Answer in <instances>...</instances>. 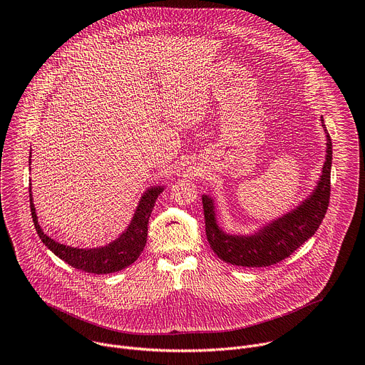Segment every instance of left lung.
Masks as SVG:
<instances>
[{
	"mask_svg": "<svg viewBox=\"0 0 365 365\" xmlns=\"http://www.w3.org/2000/svg\"><path fill=\"white\" fill-rule=\"evenodd\" d=\"M321 123L327 134V155L322 173L314 192L290 212L273 220L252 234H228L218 224L214 199L210 195H202L207 242L225 263L241 267H267L276 264L317 232L329 205L332 166V141L324 124V117H321Z\"/></svg>",
	"mask_w": 365,
	"mask_h": 365,
	"instance_id": "obj_1",
	"label": "left lung"
}]
</instances>
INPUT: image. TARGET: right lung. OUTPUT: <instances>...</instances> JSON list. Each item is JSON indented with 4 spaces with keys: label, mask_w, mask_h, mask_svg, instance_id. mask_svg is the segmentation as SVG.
<instances>
[{
    "label": "right lung",
    "mask_w": 365,
    "mask_h": 365,
    "mask_svg": "<svg viewBox=\"0 0 365 365\" xmlns=\"http://www.w3.org/2000/svg\"><path fill=\"white\" fill-rule=\"evenodd\" d=\"M31 158V154H30ZM31 160V159H30ZM165 190L163 186H151L148 187L138 200L135 212L131 218V222L125 228V231L111 241L110 244L93 247V248H78L61 244L50 238L43 232L38 225L36 207L33 203L31 185L29 187L30 192V207H31V218L36 227V231L41 240V242L58 255L65 263L72 266L73 269L93 273V274H110L120 272L130 264H133L147 242V225L154 207L155 200L159 195Z\"/></svg>",
    "instance_id": "add662e5"
}]
</instances>
